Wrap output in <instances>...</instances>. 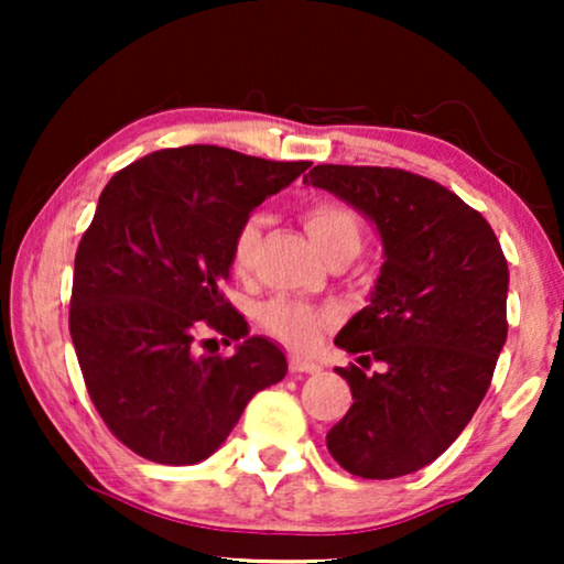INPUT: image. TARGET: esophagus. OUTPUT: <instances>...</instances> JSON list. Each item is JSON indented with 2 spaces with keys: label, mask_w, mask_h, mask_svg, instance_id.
<instances>
[{
  "label": "esophagus",
  "mask_w": 564,
  "mask_h": 564,
  "mask_svg": "<svg viewBox=\"0 0 564 564\" xmlns=\"http://www.w3.org/2000/svg\"><path fill=\"white\" fill-rule=\"evenodd\" d=\"M318 365H315V361H307V359H300V357H292L290 359V372L292 375H303V372H318Z\"/></svg>",
  "instance_id": "34e87169"
}]
</instances>
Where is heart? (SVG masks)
<instances>
[{"mask_svg":"<svg viewBox=\"0 0 564 564\" xmlns=\"http://www.w3.org/2000/svg\"><path fill=\"white\" fill-rule=\"evenodd\" d=\"M305 228L311 234L313 243L326 257L330 251L346 249L351 253L359 251L361 236H365V226H361L359 213L354 207L338 203V199H318V203L307 205L305 213ZM259 241V223L257 218L243 220L238 226L234 243H230V259L238 269H243L251 261L253 246ZM261 323L269 334L280 338L282 344L292 346L297 351L313 349L321 341L323 330H326L330 313L321 311V307L300 303V300L276 297L261 307Z\"/></svg>","mask_w":564,"mask_h":564,"instance_id":"obj_1","label":"heart"}]
</instances>
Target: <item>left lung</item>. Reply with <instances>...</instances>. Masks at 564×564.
Masks as SVG:
<instances>
[{"mask_svg": "<svg viewBox=\"0 0 564 564\" xmlns=\"http://www.w3.org/2000/svg\"><path fill=\"white\" fill-rule=\"evenodd\" d=\"M375 223L382 267L338 330L354 403L328 431L346 473L392 480L449 449L482 403L508 336V264L488 220L442 184L388 166L321 164L303 180ZM369 360L386 365L367 376Z\"/></svg>", "mask_w": 564, "mask_h": 564, "instance_id": "left-lung-1", "label": "left lung"}]
</instances>
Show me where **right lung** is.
Returning <instances> with one entry per match:
<instances>
[{
    "label": "right lung",
    "instance_id": "right-lung-1",
    "mask_svg": "<svg viewBox=\"0 0 564 564\" xmlns=\"http://www.w3.org/2000/svg\"><path fill=\"white\" fill-rule=\"evenodd\" d=\"M307 166L182 145L120 169L99 195L76 249L68 328L97 413L143 459H207L246 403L288 375L280 346L249 336L220 284L238 226ZM205 329L237 351L203 355Z\"/></svg>",
    "mask_w": 564,
    "mask_h": 564
}]
</instances>
